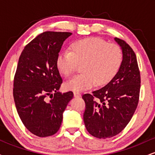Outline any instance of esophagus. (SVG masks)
Here are the masks:
<instances>
[{"mask_svg": "<svg viewBox=\"0 0 155 155\" xmlns=\"http://www.w3.org/2000/svg\"><path fill=\"white\" fill-rule=\"evenodd\" d=\"M74 96L75 97H81V94H80L79 92H74Z\"/></svg>", "mask_w": 155, "mask_h": 155, "instance_id": "obj_1", "label": "esophagus"}]
</instances>
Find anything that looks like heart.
<instances>
[{
  "instance_id": "b5f03b06",
  "label": "heart",
  "mask_w": 155,
  "mask_h": 155,
  "mask_svg": "<svg viewBox=\"0 0 155 155\" xmlns=\"http://www.w3.org/2000/svg\"><path fill=\"white\" fill-rule=\"evenodd\" d=\"M122 60L123 52L120 46L90 37L74 41L70 46V51L60 52L57 57L56 65L58 71L68 78L74 74L78 65L83 63V74L64 84L65 90L81 92L111 81L120 70Z\"/></svg>"
}]
</instances>
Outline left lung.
<instances>
[{
  "mask_svg": "<svg viewBox=\"0 0 155 155\" xmlns=\"http://www.w3.org/2000/svg\"><path fill=\"white\" fill-rule=\"evenodd\" d=\"M114 41L123 52L118 73L104 87L82 95L85 127L92 136L104 139L116 136L126 127L139 98L140 77L136 54L124 41Z\"/></svg>",
  "mask_w": 155,
  "mask_h": 155,
  "instance_id": "left-lung-1",
  "label": "left lung"
}]
</instances>
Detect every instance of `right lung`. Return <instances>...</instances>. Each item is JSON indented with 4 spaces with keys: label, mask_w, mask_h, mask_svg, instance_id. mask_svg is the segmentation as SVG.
<instances>
[{
    "label": "right lung",
    "mask_w": 155,
    "mask_h": 155,
    "mask_svg": "<svg viewBox=\"0 0 155 155\" xmlns=\"http://www.w3.org/2000/svg\"><path fill=\"white\" fill-rule=\"evenodd\" d=\"M71 34L41 33L24 48L19 58L13 90L16 108L26 128L38 137L58 132L63 112L74 97L71 91L58 92L63 79L56 65L64 41Z\"/></svg>",
    "instance_id": "1"
}]
</instances>
